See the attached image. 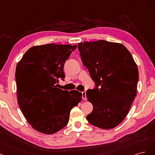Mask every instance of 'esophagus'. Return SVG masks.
Returning <instances> with one entry per match:
<instances>
[{
  "mask_svg": "<svg viewBox=\"0 0 155 155\" xmlns=\"http://www.w3.org/2000/svg\"><path fill=\"white\" fill-rule=\"evenodd\" d=\"M82 93V98H83V100H84V101H86L87 97H86V91H83Z\"/></svg>",
  "mask_w": 155,
  "mask_h": 155,
  "instance_id": "obj_1",
  "label": "esophagus"
}]
</instances>
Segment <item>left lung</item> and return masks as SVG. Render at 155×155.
I'll return each mask as SVG.
<instances>
[{
	"instance_id": "left-lung-1",
	"label": "left lung",
	"mask_w": 155,
	"mask_h": 155,
	"mask_svg": "<svg viewBox=\"0 0 155 155\" xmlns=\"http://www.w3.org/2000/svg\"><path fill=\"white\" fill-rule=\"evenodd\" d=\"M78 48L97 87L86 92L93 106L86 118L99 128L115 127L126 118L135 98L137 64L131 53L120 43L99 40L78 43Z\"/></svg>"
}]
</instances>
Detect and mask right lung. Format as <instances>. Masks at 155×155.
<instances>
[{
    "mask_svg": "<svg viewBox=\"0 0 155 155\" xmlns=\"http://www.w3.org/2000/svg\"><path fill=\"white\" fill-rule=\"evenodd\" d=\"M77 47L53 43L33 46L17 65L18 104L38 132L51 134L64 128L71 109L81 101V93L57 87L60 80L65 78L64 63Z\"/></svg>",
    "mask_w": 155,
    "mask_h": 155,
    "instance_id": "obj_1",
    "label": "right lung"
}]
</instances>
